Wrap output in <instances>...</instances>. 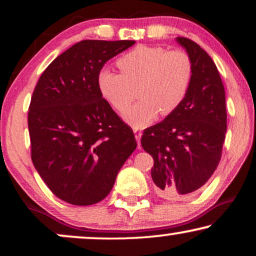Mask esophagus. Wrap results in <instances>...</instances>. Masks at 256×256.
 Segmentation results:
<instances>
[{
  "instance_id": "34e87169",
  "label": "esophagus",
  "mask_w": 256,
  "mask_h": 256,
  "mask_svg": "<svg viewBox=\"0 0 256 256\" xmlns=\"http://www.w3.org/2000/svg\"><path fill=\"white\" fill-rule=\"evenodd\" d=\"M134 135H135V138L136 141H138V148H141V136H142V132L141 130H138V129H134Z\"/></svg>"
}]
</instances>
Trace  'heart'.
<instances>
[{"instance_id": "1", "label": "heart", "mask_w": 256, "mask_h": 256, "mask_svg": "<svg viewBox=\"0 0 256 256\" xmlns=\"http://www.w3.org/2000/svg\"><path fill=\"white\" fill-rule=\"evenodd\" d=\"M122 73L104 70L98 78L100 94L124 113L136 96L142 99L124 115L134 128H143L160 115L174 113L186 99L194 79V62L188 52L138 45L118 62Z\"/></svg>"}]
</instances>
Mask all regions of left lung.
<instances>
[{"label": "left lung", "instance_id": "8db88e82", "mask_svg": "<svg viewBox=\"0 0 256 256\" xmlns=\"http://www.w3.org/2000/svg\"><path fill=\"white\" fill-rule=\"evenodd\" d=\"M194 62L191 88L182 106L143 132L141 144L154 158L152 178L169 200L194 194L214 172L227 129L225 88L218 68L194 40L177 37Z\"/></svg>", "mask_w": 256, "mask_h": 256}]
</instances>
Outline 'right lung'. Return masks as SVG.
<instances>
[{
    "label": "right lung",
    "instance_id": "obj_1",
    "mask_svg": "<svg viewBox=\"0 0 256 256\" xmlns=\"http://www.w3.org/2000/svg\"><path fill=\"white\" fill-rule=\"evenodd\" d=\"M134 44L79 42L48 66L34 87L28 114L31 160L54 194L72 205L106 198L138 146L98 86L106 62Z\"/></svg>",
    "mask_w": 256,
    "mask_h": 256
}]
</instances>
